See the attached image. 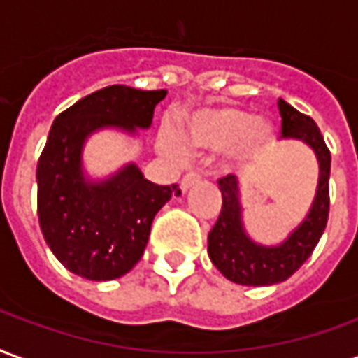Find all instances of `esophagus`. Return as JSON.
I'll return each mask as SVG.
<instances>
[{"mask_svg": "<svg viewBox=\"0 0 358 358\" xmlns=\"http://www.w3.org/2000/svg\"><path fill=\"white\" fill-rule=\"evenodd\" d=\"M198 181H200V176H198V173H187V176L181 179V182H179V189H181V192H187V190H189L192 185H196Z\"/></svg>", "mask_w": 358, "mask_h": 358, "instance_id": "obj_1", "label": "esophagus"}]
</instances>
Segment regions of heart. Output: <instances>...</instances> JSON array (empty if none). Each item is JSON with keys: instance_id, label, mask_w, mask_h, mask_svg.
<instances>
[{"instance_id": "heart-1", "label": "heart", "mask_w": 358, "mask_h": 358, "mask_svg": "<svg viewBox=\"0 0 358 358\" xmlns=\"http://www.w3.org/2000/svg\"><path fill=\"white\" fill-rule=\"evenodd\" d=\"M276 125L238 106H211L194 112L181 124L179 133L162 127L156 147L171 160L185 162L189 150L223 152L229 168L246 169L263 160L273 148Z\"/></svg>"}]
</instances>
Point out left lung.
<instances>
[{
	"mask_svg": "<svg viewBox=\"0 0 358 358\" xmlns=\"http://www.w3.org/2000/svg\"><path fill=\"white\" fill-rule=\"evenodd\" d=\"M278 108L282 116L284 139L299 141L315 152L318 164L317 190L307 215L282 242L262 244L250 236L244 225L240 181L234 176L219 179L223 206L215 225L208 234V255L221 275L242 286H273L289 278L309 259L328 221L330 150L315 120L296 110L282 99H278Z\"/></svg>",
	"mask_w": 358,
	"mask_h": 358,
	"instance_id": "obj_1",
	"label": "left lung"
}]
</instances>
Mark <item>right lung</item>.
Segmentation results:
<instances>
[{
  "mask_svg": "<svg viewBox=\"0 0 358 358\" xmlns=\"http://www.w3.org/2000/svg\"><path fill=\"white\" fill-rule=\"evenodd\" d=\"M168 91L108 85L55 118L38 160V217L47 246L70 273L106 282L129 273L147 248L154 215L176 185H156L127 162L108 176L85 169L83 150L99 131L139 139Z\"/></svg>",
  "mask_w": 358,
  "mask_h": 358,
  "instance_id": "add662e5",
  "label": "right lung"
}]
</instances>
